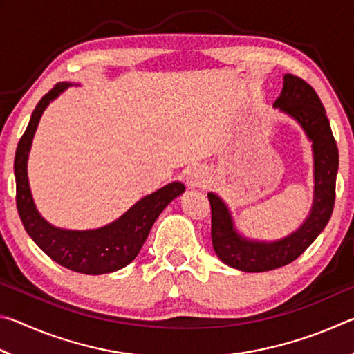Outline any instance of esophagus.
I'll return each instance as SVG.
<instances>
[{
    "label": "esophagus",
    "mask_w": 354,
    "mask_h": 354,
    "mask_svg": "<svg viewBox=\"0 0 354 354\" xmlns=\"http://www.w3.org/2000/svg\"><path fill=\"white\" fill-rule=\"evenodd\" d=\"M185 184L189 185L190 189H198L206 184V173L203 169H192L189 170L187 176H185Z\"/></svg>",
    "instance_id": "34e87169"
}]
</instances>
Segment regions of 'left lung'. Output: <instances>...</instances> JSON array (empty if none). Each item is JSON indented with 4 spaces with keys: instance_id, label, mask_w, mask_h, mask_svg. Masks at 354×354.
Returning <instances> with one entry per match:
<instances>
[{
    "instance_id": "1",
    "label": "left lung",
    "mask_w": 354,
    "mask_h": 354,
    "mask_svg": "<svg viewBox=\"0 0 354 354\" xmlns=\"http://www.w3.org/2000/svg\"><path fill=\"white\" fill-rule=\"evenodd\" d=\"M274 106L289 113L313 140L315 159L314 206L308 220L283 241L273 243L251 242L232 230L231 215L217 195L207 194L211 203V237L215 254L226 266L242 272H268L284 267L303 254L331 218L335 200V176L339 151L329 120L319 95L295 75L284 76V87Z\"/></svg>"
}]
</instances>
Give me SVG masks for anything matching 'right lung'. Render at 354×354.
Instances as JSON below:
<instances>
[{"mask_svg":"<svg viewBox=\"0 0 354 354\" xmlns=\"http://www.w3.org/2000/svg\"><path fill=\"white\" fill-rule=\"evenodd\" d=\"M68 86L70 84L67 82H57L50 92L41 97L29 120L25 134L21 136L17 145L14 160L17 211L29 237L59 266L84 274L117 272L136 259L156 218L173 198L183 194L184 184L171 183L165 185L137 201L127 214L100 230H59L41 218L34 206L31 190H29L26 173L28 153L45 107Z\"/></svg>","mask_w":354,"mask_h":354,"instance_id":"obj_1","label":"right lung"}]
</instances>
